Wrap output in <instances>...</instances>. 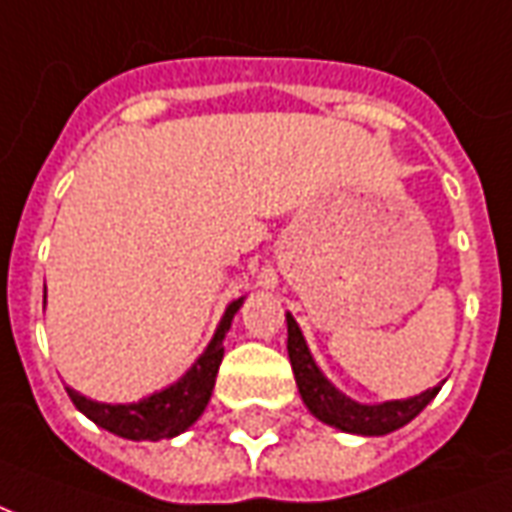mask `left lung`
Returning <instances> with one entry per match:
<instances>
[{"label":"left lung","instance_id":"left-lung-1","mask_svg":"<svg viewBox=\"0 0 512 512\" xmlns=\"http://www.w3.org/2000/svg\"><path fill=\"white\" fill-rule=\"evenodd\" d=\"M285 318H288V356L299 395L304 406L310 408L312 417L321 419L323 425H332V428L343 430V433H356V436H386V433L408 425L433 397L439 395L441 386H433V389H425L406 400L359 403L354 397L343 395L329 378L323 376L321 367L312 359L310 345L304 340L296 318L290 312Z\"/></svg>","mask_w":512,"mask_h":512}]
</instances>
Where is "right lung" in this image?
Returning a JSON list of instances; mask_svg holds the SVG:
<instances>
[{"instance_id":"right-lung-1","label":"right lung","mask_w":512,"mask_h":512,"mask_svg":"<svg viewBox=\"0 0 512 512\" xmlns=\"http://www.w3.org/2000/svg\"><path fill=\"white\" fill-rule=\"evenodd\" d=\"M241 304H244V296L227 304L208 348L175 384L164 386L136 403H98V400L79 395L71 386H65L73 406L87 419H93L98 428L123 436V439L161 441L180 436L183 430H189L200 419L211 400L216 373H219L224 356V334L230 332V323H233L235 312L241 310ZM43 307H46V296H43Z\"/></svg>"}]
</instances>
